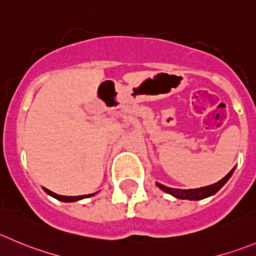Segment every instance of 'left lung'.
Listing matches in <instances>:
<instances>
[{"instance_id": "8db88e82", "label": "left lung", "mask_w": 256, "mask_h": 256, "mask_svg": "<svg viewBox=\"0 0 256 256\" xmlns=\"http://www.w3.org/2000/svg\"><path fill=\"white\" fill-rule=\"evenodd\" d=\"M234 168H232L229 174L226 176L222 178L218 182L212 184V185L209 186H204V188H188V190H184V188H168V186L162 185V184H156L158 188H161L162 191L168 192V194H171L172 196L178 198V199H182V200H202L205 199V198H209L212 195H214L215 192L220 190V188L224 186V184L230 178V176L232 175L234 172Z\"/></svg>"}]
</instances>
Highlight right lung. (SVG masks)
<instances>
[{"label":"right lung","instance_id":"obj_1","mask_svg":"<svg viewBox=\"0 0 256 256\" xmlns=\"http://www.w3.org/2000/svg\"><path fill=\"white\" fill-rule=\"evenodd\" d=\"M44 190L46 191L47 194L51 195L52 198H54V199L60 200V202H78V200H81V199H85V198H90L94 194H90V195H82V196H61V195H57L54 194V192H52V191L47 190V188H44Z\"/></svg>","mask_w":256,"mask_h":256}]
</instances>
